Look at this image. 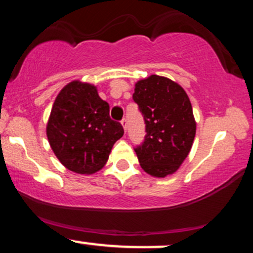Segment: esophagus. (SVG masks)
<instances>
[{
    "instance_id": "1",
    "label": "esophagus",
    "mask_w": 253,
    "mask_h": 253,
    "mask_svg": "<svg viewBox=\"0 0 253 253\" xmlns=\"http://www.w3.org/2000/svg\"><path fill=\"white\" fill-rule=\"evenodd\" d=\"M121 125H123V127H124L125 132H126V129H127V121H126V119H124V120L121 121Z\"/></svg>"
}]
</instances>
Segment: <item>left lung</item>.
<instances>
[{
  "instance_id": "left-lung-1",
  "label": "left lung",
  "mask_w": 253,
  "mask_h": 253,
  "mask_svg": "<svg viewBox=\"0 0 253 253\" xmlns=\"http://www.w3.org/2000/svg\"><path fill=\"white\" fill-rule=\"evenodd\" d=\"M133 100L146 124V135L135 153L141 169L164 178L179 169L189 155L196 133L193 107L185 90L158 75L139 80Z\"/></svg>"
}]
</instances>
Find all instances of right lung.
<instances>
[{
    "label": "right lung",
    "mask_w": 253,
    "mask_h": 253,
    "mask_svg": "<svg viewBox=\"0 0 253 253\" xmlns=\"http://www.w3.org/2000/svg\"><path fill=\"white\" fill-rule=\"evenodd\" d=\"M46 135L58 161L72 172L91 175L108 161L121 136V124L109 117V104L97 86L72 81L60 90L52 106Z\"/></svg>",
    "instance_id": "1"
}]
</instances>
